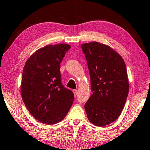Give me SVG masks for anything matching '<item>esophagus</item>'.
Instances as JSON below:
<instances>
[{
  "mask_svg": "<svg viewBox=\"0 0 150 150\" xmlns=\"http://www.w3.org/2000/svg\"><path fill=\"white\" fill-rule=\"evenodd\" d=\"M73 93H74V96L76 97H77V91L76 89H73Z\"/></svg>",
  "mask_w": 150,
  "mask_h": 150,
  "instance_id": "esophagus-1",
  "label": "esophagus"
}]
</instances>
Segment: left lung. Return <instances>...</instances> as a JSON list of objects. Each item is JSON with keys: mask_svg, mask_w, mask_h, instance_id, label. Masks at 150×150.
I'll return each mask as SVG.
<instances>
[{"mask_svg": "<svg viewBox=\"0 0 150 150\" xmlns=\"http://www.w3.org/2000/svg\"><path fill=\"white\" fill-rule=\"evenodd\" d=\"M89 69L93 93L84 108L87 118L103 127L119 117L129 92L126 66L120 54L98 42L81 45Z\"/></svg>", "mask_w": 150, "mask_h": 150, "instance_id": "obj_1", "label": "left lung"}]
</instances>
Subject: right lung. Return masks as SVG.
<instances>
[{
  "label": "right lung",
  "mask_w": 150,
  "mask_h": 150,
  "mask_svg": "<svg viewBox=\"0 0 150 150\" xmlns=\"http://www.w3.org/2000/svg\"><path fill=\"white\" fill-rule=\"evenodd\" d=\"M71 46L47 45L38 49L24 66L21 96L28 111L36 120L48 125L65 118L74 94L63 86L60 64Z\"/></svg>",
  "instance_id": "right-lung-1"
}]
</instances>
